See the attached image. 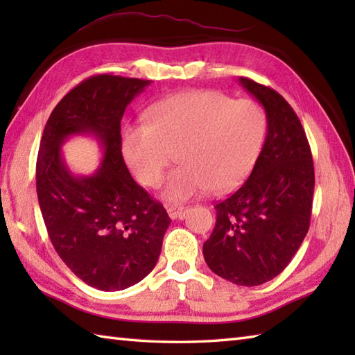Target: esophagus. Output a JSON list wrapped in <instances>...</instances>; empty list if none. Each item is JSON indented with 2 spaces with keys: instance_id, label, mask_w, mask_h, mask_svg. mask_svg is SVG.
I'll use <instances>...</instances> for the list:
<instances>
[{
  "instance_id": "obj_1",
  "label": "esophagus",
  "mask_w": 355,
  "mask_h": 355,
  "mask_svg": "<svg viewBox=\"0 0 355 355\" xmlns=\"http://www.w3.org/2000/svg\"><path fill=\"white\" fill-rule=\"evenodd\" d=\"M166 210H168V215L175 220V218H182L186 207L184 206H177V205H166Z\"/></svg>"
}]
</instances>
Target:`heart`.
Segmentation results:
<instances>
[{"label":"heart","instance_id":"1","mask_svg":"<svg viewBox=\"0 0 355 355\" xmlns=\"http://www.w3.org/2000/svg\"><path fill=\"white\" fill-rule=\"evenodd\" d=\"M266 130V112L253 101H233L214 89L187 92L154 103L146 123L128 125L122 155L134 177L154 187L173 153L180 164L166 175L162 193L186 201L243 182L258 160Z\"/></svg>","mask_w":355,"mask_h":355}]
</instances>
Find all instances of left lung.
<instances>
[{"instance_id": "8db88e82", "label": "left lung", "mask_w": 355, "mask_h": 355, "mask_svg": "<svg viewBox=\"0 0 355 355\" xmlns=\"http://www.w3.org/2000/svg\"><path fill=\"white\" fill-rule=\"evenodd\" d=\"M239 84L266 111L267 135L247 182L215 206L216 223L202 254L215 275L254 286L288 266L310 229L314 166L288 102L252 79L239 78Z\"/></svg>"}]
</instances>
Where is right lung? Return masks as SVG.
<instances>
[{
	"mask_svg": "<svg viewBox=\"0 0 355 355\" xmlns=\"http://www.w3.org/2000/svg\"><path fill=\"white\" fill-rule=\"evenodd\" d=\"M150 80L99 74L74 87L44 128L36 160V192L53 247L80 281L102 291L140 282L158 261L171 220L134 182L122 155L120 120ZM92 135L104 150L92 176L66 166L62 145Z\"/></svg>",
	"mask_w": 355,
	"mask_h": 355,
	"instance_id": "add662e5",
	"label": "right lung"
}]
</instances>
